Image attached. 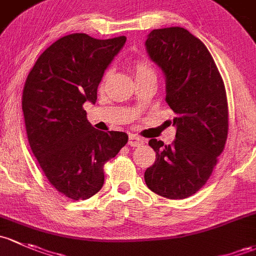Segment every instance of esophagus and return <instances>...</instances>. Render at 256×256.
I'll return each mask as SVG.
<instances>
[{
  "label": "esophagus",
  "instance_id": "obj_1",
  "mask_svg": "<svg viewBox=\"0 0 256 256\" xmlns=\"http://www.w3.org/2000/svg\"><path fill=\"white\" fill-rule=\"evenodd\" d=\"M144 142L146 140H144L143 138L136 136V134H130V136H129V139H128V144L130 146H140V144H143Z\"/></svg>",
  "mask_w": 256,
  "mask_h": 256
}]
</instances>
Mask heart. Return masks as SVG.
<instances>
[{
	"label": "heart",
	"mask_w": 256,
	"mask_h": 256,
	"mask_svg": "<svg viewBox=\"0 0 256 256\" xmlns=\"http://www.w3.org/2000/svg\"><path fill=\"white\" fill-rule=\"evenodd\" d=\"M133 69H134V72H136V78H139V76H144V75H155L154 66H152V62H150L148 59H146V58L136 59V62H134ZM108 74H110V70H107L106 72H104V81L106 80Z\"/></svg>",
	"instance_id": "1"
}]
</instances>
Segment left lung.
I'll list each match as a JSON object with an SVG mask.
<instances>
[{"label":"left lung","mask_w":256,"mask_h":256,"mask_svg":"<svg viewBox=\"0 0 256 256\" xmlns=\"http://www.w3.org/2000/svg\"><path fill=\"white\" fill-rule=\"evenodd\" d=\"M149 56L166 78L165 101L176 117L170 146L150 139L155 162L144 172L146 186L159 196L182 200L206 185L228 136L224 82L204 43L181 27L149 33Z\"/></svg>","instance_id":"8db88e82"}]
</instances>
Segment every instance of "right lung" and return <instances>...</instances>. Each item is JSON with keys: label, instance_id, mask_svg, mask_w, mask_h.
<instances>
[{"label": "right lung", "instance_id": "1", "mask_svg": "<svg viewBox=\"0 0 256 256\" xmlns=\"http://www.w3.org/2000/svg\"><path fill=\"white\" fill-rule=\"evenodd\" d=\"M126 36L94 39L74 33L42 52L22 96L28 142L50 185L69 198L88 200L102 188L104 166L127 144L123 132L90 124L84 104H94L104 70Z\"/></svg>", "mask_w": 256, "mask_h": 256}]
</instances>
